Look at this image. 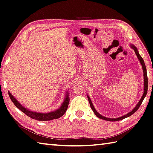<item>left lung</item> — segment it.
I'll return each instance as SVG.
<instances>
[{
    "mask_svg": "<svg viewBox=\"0 0 153 153\" xmlns=\"http://www.w3.org/2000/svg\"><path fill=\"white\" fill-rule=\"evenodd\" d=\"M130 46H131V48H132L134 51H135L136 55L137 56V58L139 59V61L140 62V63H141V66H142V68L143 70V77H144V91H143V96L141 98V99H140V100L139 101L138 104L136 105V106L134 108L133 110L129 111L128 114H127L126 115H124V116H121V117H117V118H109V117H104L102 116L101 114H100L96 110V109L94 108V105H93L92 104V102L91 101V100H90V97L88 96V94H87V97H88V101H89V103H90V107H91L92 111H94V114L96 115V116H97L98 118H100V119H102V120H104L105 121H120V120H123L125 119V118L126 117H128L129 116H131L132 114H133L135 112L138 110L139 108L140 107V105H141L142 102L143 101V100H144V98H145V96L146 95V94H147V90H148V78H147V74H146V66H145V62L144 61H143V58L141 57V56L140 55L139 53L137 50V48H136V47L133 45V44H130Z\"/></svg>",
    "mask_w": 153,
    "mask_h": 153,
    "instance_id": "left-lung-1",
    "label": "left lung"
}]
</instances>
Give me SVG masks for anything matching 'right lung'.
<instances>
[{
  "mask_svg": "<svg viewBox=\"0 0 153 153\" xmlns=\"http://www.w3.org/2000/svg\"><path fill=\"white\" fill-rule=\"evenodd\" d=\"M8 95L10 96V98L11 99L12 102L14 103V104L16 106V108L19 109L20 110L22 111L26 116L30 117L33 120H36L38 121H50L52 120L58 119V118L63 116L67 110L68 105L70 100L69 97H68V92H67L66 94H65L64 101L62 103L59 109L55 111L48 112V113H39V112L31 111L28 110V109L22 106L20 103L18 102L17 100L11 94L10 92H8Z\"/></svg>",
  "mask_w": 153,
  "mask_h": 153,
  "instance_id": "add662e5",
  "label": "right lung"
}]
</instances>
